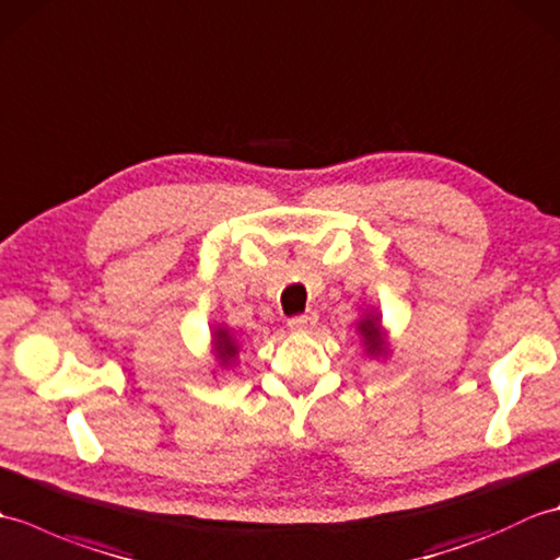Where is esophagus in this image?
Listing matches in <instances>:
<instances>
[{
	"mask_svg": "<svg viewBox=\"0 0 560 560\" xmlns=\"http://www.w3.org/2000/svg\"><path fill=\"white\" fill-rule=\"evenodd\" d=\"M317 325V315L315 313H305V315H295L289 319V327L293 331H307Z\"/></svg>",
	"mask_w": 560,
	"mask_h": 560,
	"instance_id": "esophagus-1",
	"label": "esophagus"
}]
</instances>
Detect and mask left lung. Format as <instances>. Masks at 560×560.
Masks as SVG:
<instances>
[{
  "label": "left lung",
  "mask_w": 560,
  "mask_h": 560,
  "mask_svg": "<svg viewBox=\"0 0 560 560\" xmlns=\"http://www.w3.org/2000/svg\"><path fill=\"white\" fill-rule=\"evenodd\" d=\"M361 337L365 339V347L371 353L380 355L385 349V339H383V329H380V317L377 315H368L365 319L359 323Z\"/></svg>",
  "instance_id": "left-lung-1"
}]
</instances>
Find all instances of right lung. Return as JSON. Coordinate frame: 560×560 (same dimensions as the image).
I'll return each instance as SVG.
<instances>
[{"label":"right lung","mask_w":560,"mask_h":560,"mask_svg":"<svg viewBox=\"0 0 560 560\" xmlns=\"http://www.w3.org/2000/svg\"><path fill=\"white\" fill-rule=\"evenodd\" d=\"M213 349H217V359L225 365L231 359H235L237 353V343L235 339L229 335V329L221 327L219 331H213Z\"/></svg>","instance_id":"add662e5"}]
</instances>
